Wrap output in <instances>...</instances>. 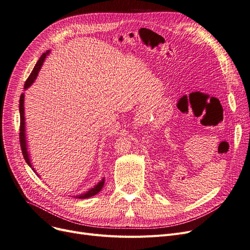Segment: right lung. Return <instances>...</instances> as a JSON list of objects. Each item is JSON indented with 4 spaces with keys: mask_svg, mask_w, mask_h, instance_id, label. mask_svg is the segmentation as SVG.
Wrapping results in <instances>:
<instances>
[{
    "mask_svg": "<svg viewBox=\"0 0 250 250\" xmlns=\"http://www.w3.org/2000/svg\"><path fill=\"white\" fill-rule=\"evenodd\" d=\"M50 53V51H46L45 53H43V55L40 57V59L38 61L37 64L35 65L33 72L29 75V77L27 78L26 82L24 84V89H27L29 86H31L39 74V71L41 69V66L43 65V62L45 61L46 56ZM19 114H21V133H19V139H21V151H22V155L25 159V161L27 163V165L29 167H32L33 170L36 172L35 168H33V165L31 163V158H29V154L27 152V144H26V135H25V118H24V93H22L21 95V99H19ZM37 173V172H36ZM104 184V178H103L101 182H99L97 185H95L93 188H89V191H87L84 194L75 196V198H79V199H86V198H90L94 195H96L97 193L101 192V189L103 188Z\"/></svg>",
    "mask_w": 250,
    "mask_h": 250,
    "instance_id": "add662e5",
    "label": "right lung"
}]
</instances>
